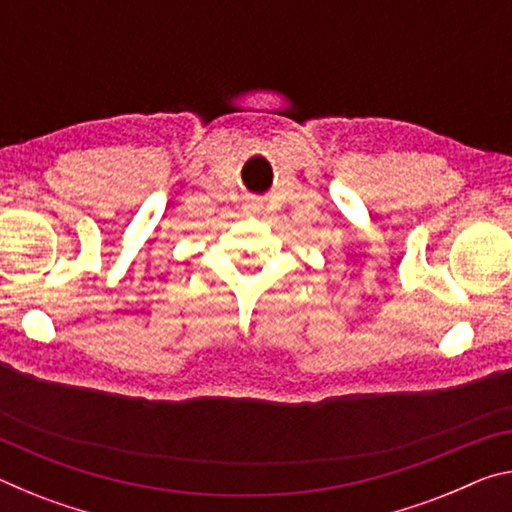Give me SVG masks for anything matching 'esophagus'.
I'll list each match as a JSON object with an SVG mask.
<instances>
[{
    "label": "esophagus",
    "mask_w": 512,
    "mask_h": 512,
    "mask_svg": "<svg viewBox=\"0 0 512 512\" xmlns=\"http://www.w3.org/2000/svg\"><path fill=\"white\" fill-rule=\"evenodd\" d=\"M262 210H264V205H262V201H259V198H255V196H250L248 201L244 203V212L246 214H262Z\"/></svg>",
    "instance_id": "34e87169"
}]
</instances>
